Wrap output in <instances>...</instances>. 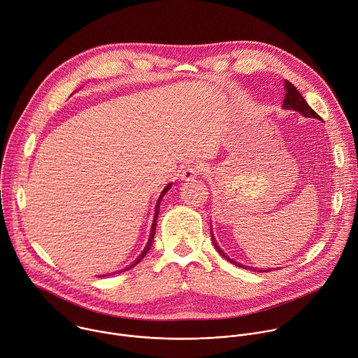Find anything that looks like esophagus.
Returning <instances> with one entry per match:
<instances>
[{
	"label": "esophagus",
	"mask_w": 358,
	"mask_h": 358,
	"mask_svg": "<svg viewBox=\"0 0 358 358\" xmlns=\"http://www.w3.org/2000/svg\"><path fill=\"white\" fill-rule=\"evenodd\" d=\"M202 171V167L199 164H188L182 171H181V178L185 180V181H189V180H194L196 178V176H199Z\"/></svg>",
	"instance_id": "34e87169"
}]
</instances>
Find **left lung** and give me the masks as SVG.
Returning a JSON list of instances; mask_svg holds the SVG:
<instances>
[{"instance_id":"obj_1","label":"left lung","mask_w":358,"mask_h":358,"mask_svg":"<svg viewBox=\"0 0 358 358\" xmlns=\"http://www.w3.org/2000/svg\"><path fill=\"white\" fill-rule=\"evenodd\" d=\"M285 88H287V94H285V99H284V108L285 109H294V110H298V112H301L302 115H305L306 117H317V119H320L319 117V115L308 105V102L303 99V96L301 95V92L296 90V87L292 84V83H289L288 80L285 81ZM212 236V243H213V246H215V249L217 250V253H220V256L223 257V259H226L227 262H230L231 264H234V266H239V267H242L241 264H237L236 262H233L231 259H229L220 249H219V246L216 245V241H215V237H213V234H210ZM245 268H250V267H245ZM250 270H255V271H257V268H250ZM260 273H263V271H271V270H259Z\"/></svg>"}]
</instances>
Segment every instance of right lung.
Returning <instances> with one entry per match:
<instances>
[{
    "instance_id": "add662e5",
    "label": "right lung",
    "mask_w": 358,
    "mask_h": 358,
    "mask_svg": "<svg viewBox=\"0 0 358 358\" xmlns=\"http://www.w3.org/2000/svg\"><path fill=\"white\" fill-rule=\"evenodd\" d=\"M170 187H171V184H169L166 188H164V191L162 192V195H160V198H159V201H157V205H156V213H155V219H153V224H152V231H150V237H149V242H148V245H146V248H145V250L142 252V255L138 257V260H135V263H132L129 267H127L125 270H121V271H128L129 268H132V267H135L138 263H141L142 260H143V257L146 256V253L150 250V248H152V245H153V239H155V233H156V220H157V215H159V210H160V202H162V198L166 195V192L170 189ZM119 271V273H121ZM109 275V274H108ZM103 277V275H102Z\"/></svg>"
}]
</instances>
